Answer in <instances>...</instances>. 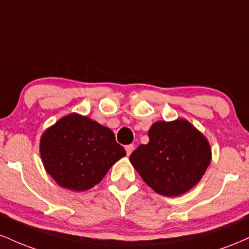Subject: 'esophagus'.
Listing matches in <instances>:
<instances>
[{"instance_id":"obj_1","label":"esophagus","mask_w":249,"mask_h":249,"mask_svg":"<svg viewBox=\"0 0 249 249\" xmlns=\"http://www.w3.org/2000/svg\"><path fill=\"white\" fill-rule=\"evenodd\" d=\"M125 150H126V154H127V156H130V154L133 152V150H134V145H133V144L126 145V146H125Z\"/></svg>"}]
</instances>
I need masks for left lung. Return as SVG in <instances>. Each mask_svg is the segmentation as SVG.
<instances>
[{
	"instance_id": "obj_1",
	"label": "left lung",
	"mask_w": 249,
	"mask_h": 249,
	"mask_svg": "<svg viewBox=\"0 0 249 249\" xmlns=\"http://www.w3.org/2000/svg\"><path fill=\"white\" fill-rule=\"evenodd\" d=\"M130 161L142 179L165 196L186 193L201 180L212 159L207 138L186 119L159 121L148 130Z\"/></svg>"
}]
</instances>
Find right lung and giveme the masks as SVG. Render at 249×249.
<instances>
[{
  "label": "right lung",
  "instance_id": "add662e5",
  "mask_svg": "<svg viewBox=\"0 0 249 249\" xmlns=\"http://www.w3.org/2000/svg\"><path fill=\"white\" fill-rule=\"evenodd\" d=\"M39 154L47 173L59 186L82 192L99 184L126 152L110 128L70 113L43 132Z\"/></svg>",
  "mask_w": 249,
  "mask_h": 249
}]
</instances>
